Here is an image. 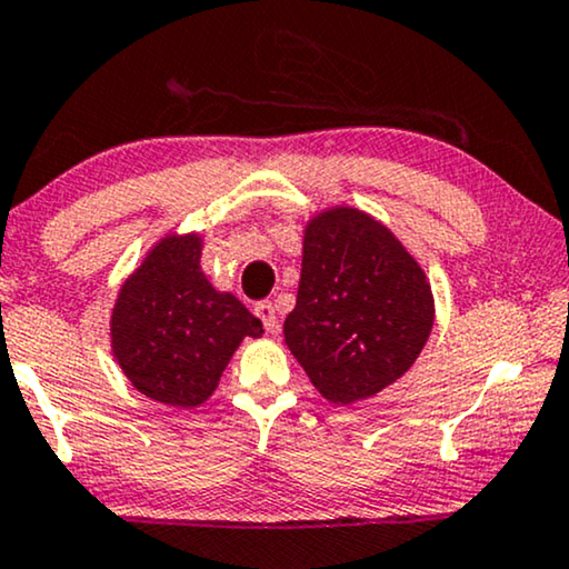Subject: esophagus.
I'll use <instances>...</instances> for the list:
<instances>
[{"label": "esophagus", "instance_id": "34e87169", "mask_svg": "<svg viewBox=\"0 0 569 569\" xmlns=\"http://www.w3.org/2000/svg\"><path fill=\"white\" fill-rule=\"evenodd\" d=\"M256 317L263 321L266 332L269 335H277L279 329V321H277V308H273L269 300H261V303H256Z\"/></svg>", "mask_w": 569, "mask_h": 569}]
</instances>
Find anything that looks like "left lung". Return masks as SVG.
Instances as JSON below:
<instances>
[{"mask_svg":"<svg viewBox=\"0 0 569 569\" xmlns=\"http://www.w3.org/2000/svg\"><path fill=\"white\" fill-rule=\"evenodd\" d=\"M422 266L359 208H327L306 223L298 300L284 342L327 401H367L411 369L432 332Z\"/></svg>","mask_w":569,"mask_h":569,"instance_id":"obj_1","label":"left lung"}]
</instances>
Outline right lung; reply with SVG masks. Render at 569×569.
Returning a JSON list of instances; mask_svg holds the SVG:
<instances>
[{"label": "right lung", "instance_id": "right-lung-1", "mask_svg": "<svg viewBox=\"0 0 569 569\" xmlns=\"http://www.w3.org/2000/svg\"><path fill=\"white\" fill-rule=\"evenodd\" d=\"M200 234H166L118 292L110 348L139 392L179 409L206 403L244 338L263 325L200 269Z\"/></svg>", "mask_w": 569, "mask_h": 569}]
</instances>
